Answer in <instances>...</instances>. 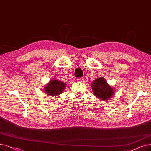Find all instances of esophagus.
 I'll list each match as a JSON object with an SVG mask.
<instances>
[{"mask_svg": "<svg viewBox=\"0 0 151 151\" xmlns=\"http://www.w3.org/2000/svg\"><path fill=\"white\" fill-rule=\"evenodd\" d=\"M77 81L78 82H83V81L82 79H77Z\"/></svg>", "mask_w": 151, "mask_h": 151, "instance_id": "1", "label": "esophagus"}]
</instances>
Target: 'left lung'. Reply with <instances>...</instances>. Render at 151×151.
<instances>
[{
    "label": "left lung",
    "mask_w": 151,
    "mask_h": 151,
    "mask_svg": "<svg viewBox=\"0 0 151 151\" xmlns=\"http://www.w3.org/2000/svg\"><path fill=\"white\" fill-rule=\"evenodd\" d=\"M92 92L96 98L101 100H108L114 95V88L107 83L104 77H99L92 82Z\"/></svg>",
    "instance_id": "obj_1"
}]
</instances>
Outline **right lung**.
Listing matches in <instances>:
<instances>
[{
	"instance_id": "1",
	"label": "right lung",
	"mask_w": 151,
	"mask_h": 151,
	"mask_svg": "<svg viewBox=\"0 0 151 151\" xmlns=\"http://www.w3.org/2000/svg\"><path fill=\"white\" fill-rule=\"evenodd\" d=\"M66 87V84L56 79H52L45 85L44 92L50 96H58L61 94Z\"/></svg>"
}]
</instances>
